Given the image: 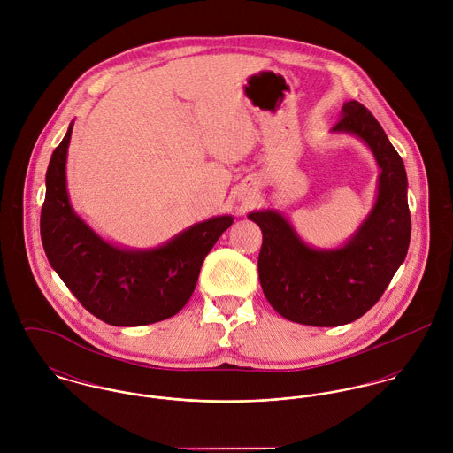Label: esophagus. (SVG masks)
Here are the masks:
<instances>
[{
	"label": "esophagus",
	"instance_id": "34e87169",
	"mask_svg": "<svg viewBox=\"0 0 453 453\" xmlns=\"http://www.w3.org/2000/svg\"><path fill=\"white\" fill-rule=\"evenodd\" d=\"M242 203H241V211H244L250 203H251V196L250 195H246V196H242V200H241Z\"/></svg>",
	"mask_w": 453,
	"mask_h": 453
}]
</instances>
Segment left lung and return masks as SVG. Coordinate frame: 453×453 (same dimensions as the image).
I'll return each instance as SVG.
<instances>
[{
  "mask_svg": "<svg viewBox=\"0 0 453 453\" xmlns=\"http://www.w3.org/2000/svg\"><path fill=\"white\" fill-rule=\"evenodd\" d=\"M342 115L331 132L359 137L380 167L375 203L350 239L340 248L318 250L305 244L279 211L248 216L263 234L258 273L268 303L293 323L318 327L352 323L366 314L406 258L411 234L401 157L361 103H343Z\"/></svg>",
  "mask_w": 453,
  "mask_h": 453,
  "instance_id": "obj_1",
  "label": "left lung"
}]
</instances>
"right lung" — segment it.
Wrapping results in <instances>:
<instances>
[{
  "label": "right lung",
  "instance_id": "1",
  "mask_svg": "<svg viewBox=\"0 0 453 453\" xmlns=\"http://www.w3.org/2000/svg\"><path fill=\"white\" fill-rule=\"evenodd\" d=\"M73 122L47 169L40 232L52 268L78 302L113 326H142L176 316L190 300L200 266L234 218L214 216L151 250L115 246L73 209L65 158Z\"/></svg>",
  "mask_w": 453,
  "mask_h": 453
}]
</instances>
